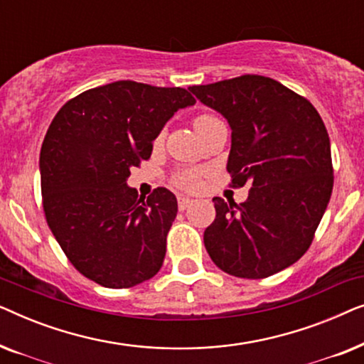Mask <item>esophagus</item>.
Here are the masks:
<instances>
[{
	"instance_id": "34e87169",
	"label": "esophagus",
	"mask_w": 364,
	"mask_h": 364,
	"mask_svg": "<svg viewBox=\"0 0 364 364\" xmlns=\"http://www.w3.org/2000/svg\"><path fill=\"white\" fill-rule=\"evenodd\" d=\"M192 198L188 197H178V210H186L187 207L192 205Z\"/></svg>"
}]
</instances>
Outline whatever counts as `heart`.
<instances>
[{
    "instance_id": "1",
    "label": "heart",
    "mask_w": 364,
    "mask_h": 364,
    "mask_svg": "<svg viewBox=\"0 0 364 364\" xmlns=\"http://www.w3.org/2000/svg\"><path fill=\"white\" fill-rule=\"evenodd\" d=\"M210 119H213L210 114H200V116H197L196 121H193V126L210 121ZM173 183H176L177 187L186 188V191H192V188H196L198 186V173L196 171H181L176 173V177H173Z\"/></svg>"
}]
</instances>
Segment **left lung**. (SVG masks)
I'll list each match as a JSON object with an SVG mask.
<instances>
[{
    "mask_svg": "<svg viewBox=\"0 0 364 364\" xmlns=\"http://www.w3.org/2000/svg\"><path fill=\"white\" fill-rule=\"evenodd\" d=\"M232 127L227 171L243 203L213 197L203 243L238 278H267L305 255L333 191L331 147L313 104L275 79L245 74L188 87Z\"/></svg>",
    "mask_w": 364,
    "mask_h": 364,
    "instance_id": "obj_1",
    "label": "left lung"
}]
</instances>
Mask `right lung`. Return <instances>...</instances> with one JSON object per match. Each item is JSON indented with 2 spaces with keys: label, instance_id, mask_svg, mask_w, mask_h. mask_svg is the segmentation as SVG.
Instances as JSON below:
<instances>
[{
  "label": "right lung",
  "instance_id": "add662e5",
  "mask_svg": "<svg viewBox=\"0 0 364 364\" xmlns=\"http://www.w3.org/2000/svg\"><path fill=\"white\" fill-rule=\"evenodd\" d=\"M187 89L116 81L69 99L41 146V193L53 235L74 268L106 288H129L161 270L177 198L127 187L131 168L178 109Z\"/></svg>",
  "mask_w": 364,
  "mask_h": 364
}]
</instances>
